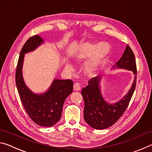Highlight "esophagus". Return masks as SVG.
<instances>
[{
  "label": "esophagus",
  "mask_w": 152,
  "mask_h": 152,
  "mask_svg": "<svg viewBox=\"0 0 152 152\" xmlns=\"http://www.w3.org/2000/svg\"><path fill=\"white\" fill-rule=\"evenodd\" d=\"M80 89H81L80 84L78 83V82H76V83L74 84V91H80Z\"/></svg>",
  "instance_id": "34e87169"
}]
</instances>
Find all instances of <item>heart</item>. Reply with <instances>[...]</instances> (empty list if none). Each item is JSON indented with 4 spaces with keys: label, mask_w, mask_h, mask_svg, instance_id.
Here are the masks:
<instances>
[{
    "label": "heart",
    "mask_w": 152,
    "mask_h": 152,
    "mask_svg": "<svg viewBox=\"0 0 152 152\" xmlns=\"http://www.w3.org/2000/svg\"><path fill=\"white\" fill-rule=\"evenodd\" d=\"M110 51V46L106 43H85L80 48L78 58L84 59L92 56L86 63L85 70L88 73H93L98 70L100 66L106 59ZM66 68L70 70V65H67Z\"/></svg>",
    "instance_id": "heart-1"
}]
</instances>
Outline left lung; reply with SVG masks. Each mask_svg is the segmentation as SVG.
I'll return each mask as SVG.
<instances>
[{
    "instance_id": "left-lung-1",
    "label": "left lung",
    "mask_w": 152,
    "mask_h": 152,
    "mask_svg": "<svg viewBox=\"0 0 152 152\" xmlns=\"http://www.w3.org/2000/svg\"><path fill=\"white\" fill-rule=\"evenodd\" d=\"M117 68L127 69L137 74V67L134 53L127 45L124 53L116 63ZM101 76H96L88 81V85L82 90V95L84 101V117L85 121L92 128L102 129L115 124L125 110L134 92L137 76H135L132 86L126 96L117 103L109 104L104 101L99 88Z\"/></svg>"
}]
</instances>
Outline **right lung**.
<instances>
[{
	"label": "right lung",
	"instance_id": "right-lung-1",
	"mask_svg": "<svg viewBox=\"0 0 152 152\" xmlns=\"http://www.w3.org/2000/svg\"><path fill=\"white\" fill-rule=\"evenodd\" d=\"M42 43L43 39L37 35L31 37L25 42L18 60L15 82L23 106L29 117L36 124L51 127L60 119L64 101L73 91V82L70 80H54L48 91L43 94H35L29 91L22 76L24 56Z\"/></svg>",
	"mask_w": 152,
	"mask_h": 152
}]
</instances>
